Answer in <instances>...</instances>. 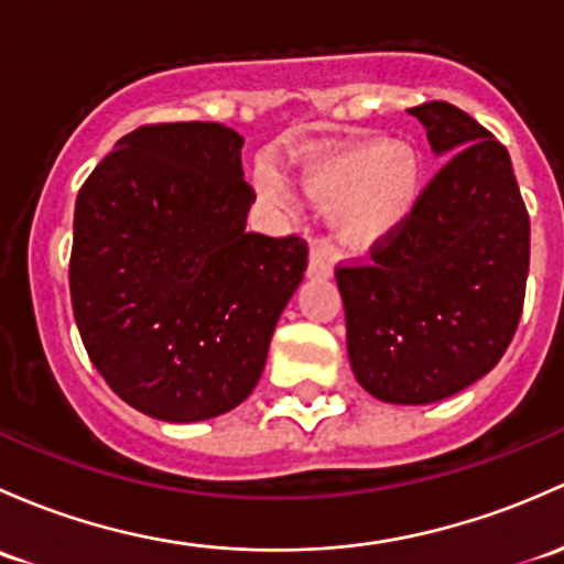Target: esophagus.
<instances>
[{
	"label": "esophagus",
	"mask_w": 564,
	"mask_h": 564,
	"mask_svg": "<svg viewBox=\"0 0 564 564\" xmlns=\"http://www.w3.org/2000/svg\"><path fill=\"white\" fill-rule=\"evenodd\" d=\"M307 275L311 278L332 275V262L322 248H311V253H307Z\"/></svg>",
	"instance_id": "1"
}]
</instances>
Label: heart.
Instances as JSON below:
<instances>
[{
	"label": "heart",
	"mask_w": 564,
	"mask_h": 564,
	"mask_svg": "<svg viewBox=\"0 0 564 564\" xmlns=\"http://www.w3.org/2000/svg\"><path fill=\"white\" fill-rule=\"evenodd\" d=\"M262 188L278 197L270 177ZM300 188L313 207L332 213L340 246L370 251L413 216L424 192V162L408 142L346 140L302 170Z\"/></svg>",
	"instance_id": "b5f03b06"
}]
</instances>
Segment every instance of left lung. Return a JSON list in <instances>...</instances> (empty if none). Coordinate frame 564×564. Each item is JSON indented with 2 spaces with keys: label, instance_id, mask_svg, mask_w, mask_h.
<instances>
[{
  "label": "left lung",
  "instance_id": "obj_1",
  "mask_svg": "<svg viewBox=\"0 0 564 564\" xmlns=\"http://www.w3.org/2000/svg\"><path fill=\"white\" fill-rule=\"evenodd\" d=\"M411 116L448 156L405 227L337 264L351 370L394 405L446 400L511 346L530 270V216L506 145L452 102Z\"/></svg>",
  "mask_w": 564,
  "mask_h": 564
}]
</instances>
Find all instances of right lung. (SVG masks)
Returning <instances> with one entry per match:
<instances>
[{
	"mask_svg": "<svg viewBox=\"0 0 564 564\" xmlns=\"http://www.w3.org/2000/svg\"><path fill=\"white\" fill-rule=\"evenodd\" d=\"M224 123H148L75 199L69 297L108 387L162 422H203L259 383L307 242L246 232L257 199Z\"/></svg>",
	"mask_w": 564,
	"mask_h": 564,
	"instance_id": "1",
	"label": "right lung"
}]
</instances>
